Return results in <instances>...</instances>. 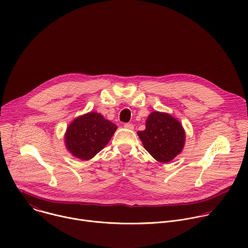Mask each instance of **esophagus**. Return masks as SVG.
<instances>
[{
	"label": "esophagus",
	"instance_id": "obj_1",
	"mask_svg": "<svg viewBox=\"0 0 248 248\" xmlns=\"http://www.w3.org/2000/svg\"><path fill=\"white\" fill-rule=\"evenodd\" d=\"M124 126L125 128H127V129H133V128H134V125H133V124H131V123H126V124H124Z\"/></svg>",
	"mask_w": 248,
	"mask_h": 248
}]
</instances>
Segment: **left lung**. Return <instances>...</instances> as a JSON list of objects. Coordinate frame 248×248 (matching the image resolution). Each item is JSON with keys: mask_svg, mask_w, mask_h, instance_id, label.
I'll list each match as a JSON object with an SVG mask.
<instances>
[{"mask_svg": "<svg viewBox=\"0 0 248 248\" xmlns=\"http://www.w3.org/2000/svg\"><path fill=\"white\" fill-rule=\"evenodd\" d=\"M137 133L147 152L162 163L174 159L182 152L186 141L181 123L168 114L156 111L148 117L146 129Z\"/></svg>", "mask_w": 248, "mask_h": 248, "instance_id": "obj_1", "label": "left lung"}]
</instances>
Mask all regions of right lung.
Instances as JSON below:
<instances>
[{"label":"right lung","instance_id":"obj_1","mask_svg":"<svg viewBox=\"0 0 248 248\" xmlns=\"http://www.w3.org/2000/svg\"><path fill=\"white\" fill-rule=\"evenodd\" d=\"M117 125L99 113L91 112L75 119L67 127L65 146L76 157L89 160L110 141Z\"/></svg>","mask_w":248,"mask_h":248}]
</instances>
